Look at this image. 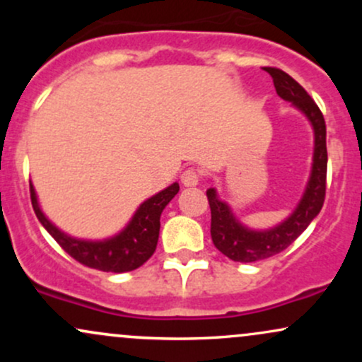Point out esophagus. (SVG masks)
I'll list each match as a JSON object with an SVG mask.
<instances>
[{"mask_svg":"<svg viewBox=\"0 0 362 362\" xmlns=\"http://www.w3.org/2000/svg\"><path fill=\"white\" fill-rule=\"evenodd\" d=\"M180 180L185 187H195L199 184V180H201V172H199L197 168H187L185 172L182 173Z\"/></svg>","mask_w":362,"mask_h":362,"instance_id":"esophagus-1","label":"esophagus"}]
</instances>
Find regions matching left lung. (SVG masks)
<instances>
[{"instance_id": "left-lung-1", "label": "left lung", "mask_w": 362, "mask_h": 362, "mask_svg": "<svg viewBox=\"0 0 362 362\" xmlns=\"http://www.w3.org/2000/svg\"><path fill=\"white\" fill-rule=\"evenodd\" d=\"M262 69L272 76L277 95L298 107L310 119L315 129L313 170L296 211L279 226L267 231L247 230L236 221L226 202H221L216 197V190H207V201L211 207V238L214 247L228 259L243 264L269 259L286 250L317 218L325 201L327 190V127L322 110L300 83L288 73L269 66Z\"/></svg>"}]
</instances>
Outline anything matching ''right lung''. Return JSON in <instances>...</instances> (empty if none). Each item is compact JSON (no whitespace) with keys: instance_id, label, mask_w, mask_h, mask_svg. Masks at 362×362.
<instances>
[{"instance_id":"add662e5","label":"right lung","mask_w":362,"mask_h":362,"mask_svg":"<svg viewBox=\"0 0 362 362\" xmlns=\"http://www.w3.org/2000/svg\"><path fill=\"white\" fill-rule=\"evenodd\" d=\"M178 184H172L165 190L144 201L132 216L131 223L114 238L105 242H85L64 235L45 218L40 211L34 185L30 184V199L35 216L49 235L59 243V247L74 260L90 269L103 272H129L141 267L156 250L158 235H160V216L165 206L175 197Z\"/></svg>"}]
</instances>
